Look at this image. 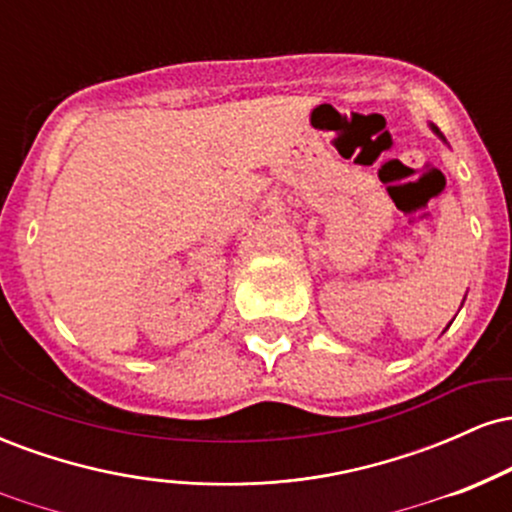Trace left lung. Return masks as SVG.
<instances>
[{
  "mask_svg": "<svg viewBox=\"0 0 512 512\" xmlns=\"http://www.w3.org/2000/svg\"><path fill=\"white\" fill-rule=\"evenodd\" d=\"M433 129H436V134H440V132H438V127H433Z\"/></svg>",
  "mask_w": 512,
  "mask_h": 512,
  "instance_id": "left-lung-1",
  "label": "left lung"
}]
</instances>
